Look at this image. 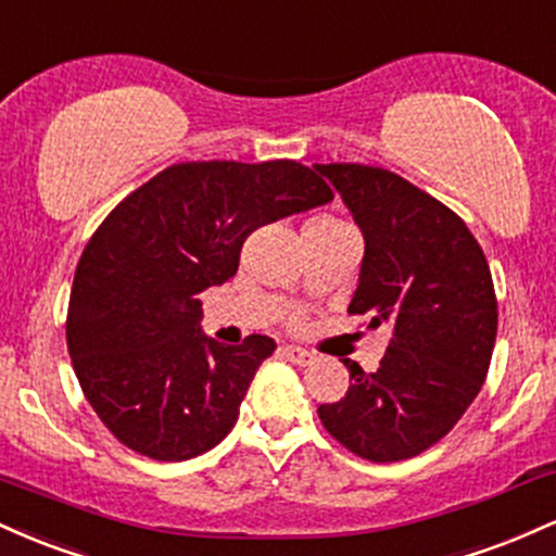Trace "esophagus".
<instances>
[{"mask_svg":"<svg viewBox=\"0 0 556 556\" xmlns=\"http://www.w3.org/2000/svg\"><path fill=\"white\" fill-rule=\"evenodd\" d=\"M282 355L287 361L295 363V366H311V363H314V358H316L314 353H308V350H303V348H295V344H285Z\"/></svg>","mask_w":556,"mask_h":556,"instance_id":"esophagus-1","label":"esophagus"}]
</instances>
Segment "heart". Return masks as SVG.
<instances>
[{
    "mask_svg": "<svg viewBox=\"0 0 556 556\" xmlns=\"http://www.w3.org/2000/svg\"><path fill=\"white\" fill-rule=\"evenodd\" d=\"M337 225H342V222L331 219V216H316V219H311L305 227H337Z\"/></svg>",
    "mask_w": 556,
    "mask_h": 556,
    "instance_id": "obj_1",
    "label": "heart"
}]
</instances>
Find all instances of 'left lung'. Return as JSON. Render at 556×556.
<instances>
[{
	"instance_id": "obj_1",
	"label": "left lung",
	"mask_w": 556,
	"mask_h": 556,
	"mask_svg": "<svg viewBox=\"0 0 556 556\" xmlns=\"http://www.w3.org/2000/svg\"><path fill=\"white\" fill-rule=\"evenodd\" d=\"M366 240L348 314L392 327L374 374L344 361V397L318 407L324 429L371 463L416 457L452 431L486 379L496 295L465 222L405 177L366 164H316Z\"/></svg>"
}]
</instances>
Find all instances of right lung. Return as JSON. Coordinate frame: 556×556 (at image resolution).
<instances>
[{"instance_id": "add662e5", "label": "right lung", "mask_w": 556, "mask_h": 556, "mask_svg": "<svg viewBox=\"0 0 556 556\" xmlns=\"http://www.w3.org/2000/svg\"><path fill=\"white\" fill-rule=\"evenodd\" d=\"M331 198L314 169L290 159L182 162L101 222L75 269L67 350L83 394L119 442L177 463L232 431L277 342L212 340L198 295L235 277L253 229Z\"/></svg>"}]
</instances>
